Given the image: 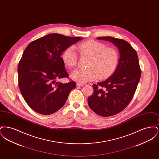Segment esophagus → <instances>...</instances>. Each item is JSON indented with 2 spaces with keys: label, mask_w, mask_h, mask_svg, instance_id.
<instances>
[{
  "label": "esophagus",
  "mask_w": 159,
  "mask_h": 159,
  "mask_svg": "<svg viewBox=\"0 0 159 159\" xmlns=\"http://www.w3.org/2000/svg\"><path fill=\"white\" fill-rule=\"evenodd\" d=\"M76 85H77V86H84V85H85V83H77V84H76Z\"/></svg>",
  "instance_id": "34e87169"
}]
</instances>
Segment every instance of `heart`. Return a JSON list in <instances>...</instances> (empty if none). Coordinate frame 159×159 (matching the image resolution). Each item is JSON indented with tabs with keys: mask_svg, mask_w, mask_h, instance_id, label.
Here are the masks:
<instances>
[{
	"mask_svg": "<svg viewBox=\"0 0 159 159\" xmlns=\"http://www.w3.org/2000/svg\"><path fill=\"white\" fill-rule=\"evenodd\" d=\"M81 56L89 57L87 68L74 71L72 77L77 82L85 83L95 80L99 76L104 79L111 76L119 61L117 51L112 48L95 40H88L77 46ZM64 64L69 68H75L77 64V54L73 46L67 48L62 54Z\"/></svg>",
	"mask_w": 159,
	"mask_h": 159,
	"instance_id": "obj_1",
	"label": "heart"
}]
</instances>
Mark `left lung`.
<instances>
[{
  "instance_id": "8db88e82",
  "label": "left lung",
  "mask_w": 159,
  "mask_h": 159,
  "mask_svg": "<svg viewBox=\"0 0 159 159\" xmlns=\"http://www.w3.org/2000/svg\"><path fill=\"white\" fill-rule=\"evenodd\" d=\"M97 39L113 43L120 55L113 75L104 82L93 84V92L88 99L92 111L101 116L109 117L128 106L136 91L141 71L136 51L128 42L113 37Z\"/></svg>"
}]
</instances>
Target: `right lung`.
I'll return each mask as SVG.
<instances>
[{"mask_svg": "<svg viewBox=\"0 0 159 159\" xmlns=\"http://www.w3.org/2000/svg\"><path fill=\"white\" fill-rule=\"evenodd\" d=\"M79 37L70 38L57 33L38 39L27 46L18 66V85L22 96L32 110L49 115L64 106L76 82H56L68 77L62 58L64 51Z\"/></svg>", "mask_w": 159, "mask_h": 159, "instance_id": "right-lung-1", "label": "right lung"}]
</instances>
